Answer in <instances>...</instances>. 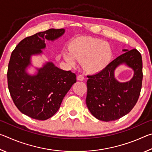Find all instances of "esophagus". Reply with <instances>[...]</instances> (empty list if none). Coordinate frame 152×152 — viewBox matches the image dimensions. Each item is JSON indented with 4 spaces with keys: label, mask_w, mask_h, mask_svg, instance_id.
I'll return each instance as SVG.
<instances>
[{
    "label": "esophagus",
    "mask_w": 152,
    "mask_h": 152,
    "mask_svg": "<svg viewBox=\"0 0 152 152\" xmlns=\"http://www.w3.org/2000/svg\"><path fill=\"white\" fill-rule=\"evenodd\" d=\"M84 79V77L82 74H80V75L77 76V80H83Z\"/></svg>",
    "instance_id": "1"
}]
</instances>
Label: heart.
<instances>
[{
    "mask_svg": "<svg viewBox=\"0 0 152 152\" xmlns=\"http://www.w3.org/2000/svg\"><path fill=\"white\" fill-rule=\"evenodd\" d=\"M113 56V48L109 43L91 37H80L72 42L70 50L62 52L66 61L75 65L77 60L84 61L83 65L92 73L99 72L109 66Z\"/></svg>",
    "mask_w": 152,
    "mask_h": 152,
    "instance_id": "obj_1",
    "label": "heart"
}]
</instances>
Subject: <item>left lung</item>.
<instances>
[{"instance_id": "obj_1", "label": "left lung", "mask_w": 152, "mask_h": 152, "mask_svg": "<svg viewBox=\"0 0 152 152\" xmlns=\"http://www.w3.org/2000/svg\"><path fill=\"white\" fill-rule=\"evenodd\" d=\"M124 53L112 61L99 73L88 75L86 102L90 112L97 119L111 121L128 114L137 102L142 84V58L133 49L123 50ZM125 64L134 70L129 81L121 83L115 78L114 71Z\"/></svg>"}]
</instances>
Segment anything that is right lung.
I'll list each match as a JSON object with an SVG mask.
<instances>
[{
  "label": "right lung",
  "instance_id": "add662e5",
  "mask_svg": "<svg viewBox=\"0 0 152 152\" xmlns=\"http://www.w3.org/2000/svg\"><path fill=\"white\" fill-rule=\"evenodd\" d=\"M64 29H50L23 39L12 51L7 72L9 90L20 112L33 119L46 120L60 109L62 100L76 82V74L46 61L36 73L27 72L33 56L43 54L45 41L53 42L64 35Z\"/></svg>",
  "mask_w": 152,
  "mask_h": 152
}]
</instances>
